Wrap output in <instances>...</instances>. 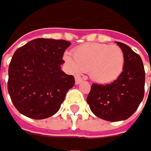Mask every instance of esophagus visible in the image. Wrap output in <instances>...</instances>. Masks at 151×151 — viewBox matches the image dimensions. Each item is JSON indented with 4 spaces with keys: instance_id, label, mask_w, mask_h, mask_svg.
I'll list each match as a JSON object with an SVG mask.
<instances>
[{
    "instance_id": "1",
    "label": "esophagus",
    "mask_w": 151,
    "mask_h": 151,
    "mask_svg": "<svg viewBox=\"0 0 151 151\" xmlns=\"http://www.w3.org/2000/svg\"><path fill=\"white\" fill-rule=\"evenodd\" d=\"M83 81H82V79L81 78V77H79V76H75V83L76 84H80V83H81Z\"/></svg>"
}]
</instances>
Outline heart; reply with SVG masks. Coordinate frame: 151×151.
Returning <instances> with one entry per match:
<instances>
[{"label": "heart", "mask_w": 151, "mask_h": 151, "mask_svg": "<svg viewBox=\"0 0 151 151\" xmlns=\"http://www.w3.org/2000/svg\"><path fill=\"white\" fill-rule=\"evenodd\" d=\"M73 55L64 54V60L70 70L76 73L88 71L90 78L97 83H111L123 70L124 53L117 45L84 44L75 49Z\"/></svg>", "instance_id": "b5f03b06"}]
</instances>
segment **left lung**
Returning <instances> with one entry per match:
<instances>
[{"instance_id":"1","label":"left lung","mask_w":151,"mask_h":151,"mask_svg":"<svg viewBox=\"0 0 151 151\" xmlns=\"http://www.w3.org/2000/svg\"><path fill=\"white\" fill-rule=\"evenodd\" d=\"M116 43L124 53L122 72L111 84H92L87 97L92 113L108 121L129 119L137 111L144 97L145 70L140 56L128 45Z\"/></svg>"}]
</instances>
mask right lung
Listing matches in <instances>:
<instances>
[{
  "label": "right lung",
  "mask_w": 151,
  "mask_h": 151,
  "mask_svg": "<svg viewBox=\"0 0 151 151\" xmlns=\"http://www.w3.org/2000/svg\"><path fill=\"white\" fill-rule=\"evenodd\" d=\"M70 42L35 39L17 50L9 65L8 92L15 108L34 119L53 116L75 84L60 65Z\"/></svg>",
  "instance_id": "add662e5"
}]
</instances>
